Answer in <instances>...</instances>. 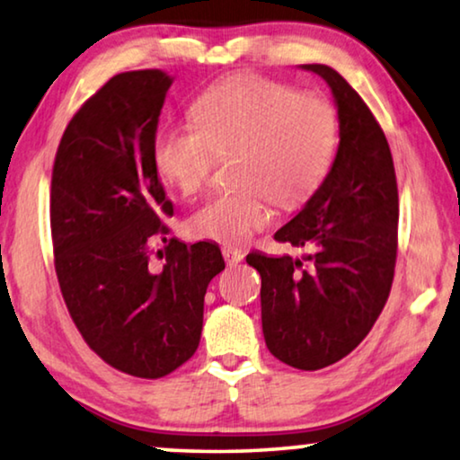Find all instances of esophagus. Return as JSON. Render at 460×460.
<instances>
[{"label": "esophagus", "instance_id": "esophagus-1", "mask_svg": "<svg viewBox=\"0 0 460 460\" xmlns=\"http://www.w3.org/2000/svg\"><path fill=\"white\" fill-rule=\"evenodd\" d=\"M222 255H224V260H226V263H228V266H236V263H241L243 257H244L241 249L230 247V244H226V247L222 249Z\"/></svg>", "mask_w": 460, "mask_h": 460}]
</instances>
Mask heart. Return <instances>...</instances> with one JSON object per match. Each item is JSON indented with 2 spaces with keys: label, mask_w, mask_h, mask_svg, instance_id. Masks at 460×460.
<instances>
[{
  "label": "heart",
  "mask_w": 460,
  "mask_h": 460,
  "mask_svg": "<svg viewBox=\"0 0 460 460\" xmlns=\"http://www.w3.org/2000/svg\"><path fill=\"white\" fill-rule=\"evenodd\" d=\"M194 123H169L155 134L156 173L181 194L209 180L213 161L230 155L232 190L192 211V236L241 244L272 222V199L291 207L323 184L339 144L335 106L316 93L260 75H234L200 93Z\"/></svg>",
  "instance_id": "1"
}]
</instances>
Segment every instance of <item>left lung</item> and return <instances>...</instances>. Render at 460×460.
Listing matches in <instances>:
<instances>
[{
  "label": "left lung",
  "instance_id": "obj_1",
  "mask_svg": "<svg viewBox=\"0 0 460 460\" xmlns=\"http://www.w3.org/2000/svg\"><path fill=\"white\" fill-rule=\"evenodd\" d=\"M335 98V161L274 238L304 257L249 253L261 276L268 349L299 370H318L354 351L385 305L398 249V184L387 137L358 92L326 65H301Z\"/></svg>",
  "mask_w": 460,
  "mask_h": 460
}]
</instances>
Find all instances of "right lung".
<instances>
[{"instance_id":"1","label":"right lung","mask_w":460,"mask_h":460,"mask_svg":"<svg viewBox=\"0 0 460 460\" xmlns=\"http://www.w3.org/2000/svg\"><path fill=\"white\" fill-rule=\"evenodd\" d=\"M173 77L159 68L115 75L62 134L49 224L60 291L85 343L121 373L159 379L199 348L216 243L165 238L173 216L153 140ZM159 240L166 263L149 266ZM161 253V251H159Z\"/></svg>"}]
</instances>
